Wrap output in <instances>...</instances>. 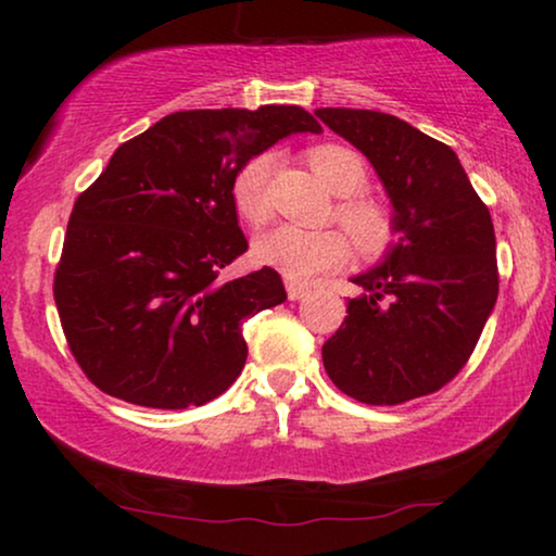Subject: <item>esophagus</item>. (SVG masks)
I'll use <instances>...</instances> for the list:
<instances>
[{
  "label": "esophagus",
  "mask_w": 556,
  "mask_h": 556,
  "mask_svg": "<svg viewBox=\"0 0 556 556\" xmlns=\"http://www.w3.org/2000/svg\"><path fill=\"white\" fill-rule=\"evenodd\" d=\"M308 291H311L308 283H293V280H288V283H286V293H288V299H291V301H301Z\"/></svg>",
  "instance_id": "34e87169"
}]
</instances>
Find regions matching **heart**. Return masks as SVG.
<instances>
[{
  "instance_id": "1",
  "label": "heart",
  "mask_w": 556,
  "mask_h": 556,
  "mask_svg": "<svg viewBox=\"0 0 556 556\" xmlns=\"http://www.w3.org/2000/svg\"><path fill=\"white\" fill-rule=\"evenodd\" d=\"M308 164L341 200L333 217L350 232L356 250L367 261H379L400 240V219L390 204L362 194L369 185L367 162L354 149L341 143H318L308 149ZM276 159L257 154L245 162L232 179V204L248 225L261 227L270 219V174ZM253 253L257 263L283 273L291 280H308L318 273L337 270L352 255V242L345 232L301 230V227H276L255 240Z\"/></svg>"
}]
</instances>
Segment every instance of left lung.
Masks as SVG:
<instances>
[{
  "instance_id": "obj_1",
  "label": "left lung",
  "mask_w": 556,
  "mask_h": 556,
  "mask_svg": "<svg viewBox=\"0 0 556 556\" xmlns=\"http://www.w3.org/2000/svg\"><path fill=\"white\" fill-rule=\"evenodd\" d=\"M316 116L375 166L400 242L356 276L364 295L321 349L326 375L364 405H400L445 387L473 354L498 295L496 235L451 147L379 111Z\"/></svg>"
}]
</instances>
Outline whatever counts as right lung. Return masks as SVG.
Instances as JSON below:
<instances>
[{
    "mask_svg": "<svg viewBox=\"0 0 556 556\" xmlns=\"http://www.w3.org/2000/svg\"><path fill=\"white\" fill-rule=\"evenodd\" d=\"M321 126L299 105L179 111L121 143L73 204L52 295L98 390L200 407L245 367L242 321L286 301L273 268L217 278L248 250L232 179L250 156Z\"/></svg>",
    "mask_w": 556,
    "mask_h": 556,
    "instance_id": "1",
    "label": "right lung"
}]
</instances>
